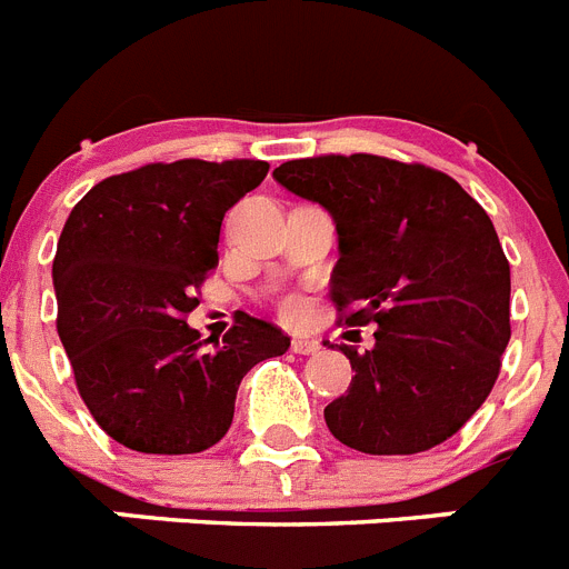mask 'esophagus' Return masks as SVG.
<instances>
[{
	"label": "esophagus",
	"mask_w": 569,
	"mask_h": 569,
	"mask_svg": "<svg viewBox=\"0 0 569 569\" xmlns=\"http://www.w3.org/2000/svg\"><path fill=\"white\" fill-rule=\"evenodd\" d=\"M320 349V343L315 338H295L291 340V352L298 355H315Z\"/></svg>",
	"instance_id": "1"
}]
</instances>
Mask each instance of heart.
Returning <instances> with one entry per match:
<instances>
[{
    "label": "heart",
    "instance_id": "b5f03b06",
    "mask_svg": "<svg viewBox=\"0 0 569 569\" xmlns=\"http://www.w3.org/2000/svg\"><path fill=\"white\" fill-rule=\"evenodd\" d=\"M300 312H303V306H300L298 300H286V303H283V315H286V318H298Z\"/></svg>",
    "mask_w": 569,
    "mask_h": 569
}]
</instances>
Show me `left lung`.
Returning a JSON list of instances; mask_svg holds the SVG:
<instances>
[{
    "label": "left lung",
    "instance_id": "left-lung-1",
    "mask_svg": "<svg viewBox=\"0 0 569 569\" xmlns=\"http://www.w3.org/2000/svg\"><path fill=\"white\" fill-rule=\"evenodd\" d=\"M274 180L320 202L338 229L332 300L349 326L378 323L326 427L369 456H412L478 412L510 343V263L496 226L452 177L375 154L312 157Z\"/></svg>",
    "mask_w": 569,
    "mask_h": 569
}]
</instances>
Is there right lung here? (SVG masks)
<instances>
[{
	"mask_svg": "<svg viewBox=\"0 0 569 569\" xmlns=\"http://www.w3.org/2000/svg\"><path fill=\"white\" fill-rule=\"evenodd\" d=\"M266 171L263 160L151 162L97 182L66 220L53 257L57 329L93 421L122 447H214L243 375L289 349L278 326L246 312L214 349L186 323L220 260L226 211Z\"/></svg>",
	"mask_w": 569,
	"mask_h": 569,
	"instance_id": "1",
	"label": "right lung"
}]
</instances>
